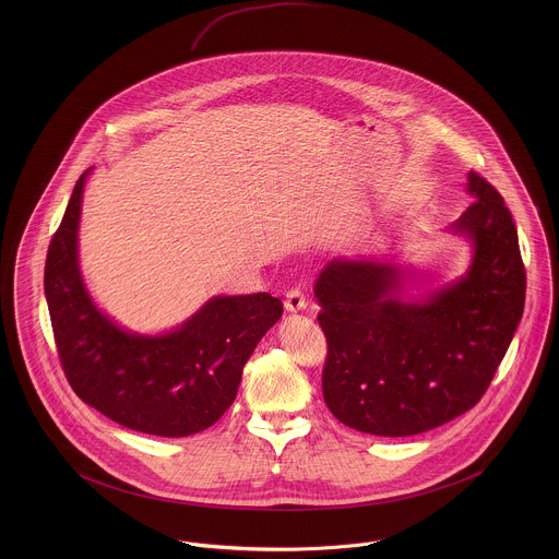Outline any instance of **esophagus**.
<instances>
[{
  "label": "esophagus",
  "instance_id": "1",
  "mask_svg": "<svg viewBox=\"0 0 559 559\" xmlns=\"http://www.w3.org/2000/svg\"><path fill=\"white\" fill-rule=\"evenodd\" d=\"M308 306V301H306V295L304 292L299 289V287H293L285 295V308H287V312H301L304 308Z\"/></svg>",
  "mask_w": 559,
  "mask_h": 559
}]
</instances>
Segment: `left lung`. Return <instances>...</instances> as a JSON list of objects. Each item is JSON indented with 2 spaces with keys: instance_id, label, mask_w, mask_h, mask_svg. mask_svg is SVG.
I'll return each mask as SVG.
<instances>
[{
  "instance_id": "8db88e82",
  "label": "left lung",
  "mask_w": 559,
  "mask_h": 559,
  "mask_svg": "<svg viewBox=\"0 0 559 559\" xmlns=\"http://www.w3.org/2000/svg\"><path fill=\"white\" fill-rule=\"evenodd\" d=\"M472 205L454 230L474 240L467 276L424 304L400 301L402 272L335 260L317 281L326 337L322 396L344 426L413 436L478 404L513 340L526 267L503 197L469 171Z\"/></svg>"
}]
</instances>
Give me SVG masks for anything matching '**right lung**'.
Returning a JSON list of instances; mask_svg holds the SVG:
<instances>
[{
    "label": "right lung",
    "instance_id": "obj_1",
    "mask_svg": "<svg viewBox=\"0 0 559 559\" xmlns=\"http://www.w3.org/2000/svg\"><path fill=\"white\" fill-rule=\"evenodd\" d=\"M81 174L53 233L44 292L60 367L73 392L119 426L185 438L213 426L233 404L242 367L283 301L270 293L215 297L174 333L138 337L96 310L81 283Z\"/></svg>",
    "mask_w": 559,
    "mask_h": 559
}]
</instances>
